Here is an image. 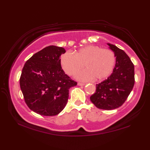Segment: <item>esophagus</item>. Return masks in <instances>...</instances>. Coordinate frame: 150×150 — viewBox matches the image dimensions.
Listing matches in <instances>:
<instances>
[{
    "label": "esophagus",
    "instance_id": "esophagus-1",
    "mask_svg": "<svg viewBox=\"0 0 150 150\" xmlns=\"http://www.w3.org/2000/svg\"><path fill=\"white\" fill-rule=\"evenodd\" d=\"M77 85H79V86H83V85H85V83L79 82V83H77Z\"/></svg>",
    "mask_w": 150,
    "mask_h": 150
}]
</instances>
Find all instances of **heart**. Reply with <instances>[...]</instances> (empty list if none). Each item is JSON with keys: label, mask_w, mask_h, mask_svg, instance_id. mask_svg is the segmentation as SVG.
<instances>
[{"label": "heart", "mask_w": 150, "mask_h": 150, "mask_svg": "<svg viewBox=\"0 0 150 150\" xmlns=\"http://www.w3.org/2000/svg\"><path fill=\"white\" fill-rule=\"evenodd\" d=\"M116 62L115 54L109 49L97 45H88L81 48L74 55L66 52L61 57V65L67 75L73 76L83 68L86 69L77 75L78 79L88 81L93 79L103 80L112 71Z\"/></svg>", "instance_id": "b5f03b06"}]
</instances>
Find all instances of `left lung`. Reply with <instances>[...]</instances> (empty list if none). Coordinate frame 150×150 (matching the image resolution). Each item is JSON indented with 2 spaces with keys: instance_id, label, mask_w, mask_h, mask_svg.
Listing matches in <instances>:
<instances>
[{
  "instance_id": "obj_1",
  "label": "left lung",
  "mask_w": 150,
  "mask_h": 150,
  "mask_svg": "<svg viewBox=\"0 0 150 150\" xmlns=\"http://www.w3.org/2000/svg\"><path fill=\"white\" fill-rule=\"evenodd\" d=\"M116 57L112 73L103 82L96 85V92L90 99L96 107L112 110L123 105L134 87V65L122 50L107 44Z\"/></svg>"
}]
</instances>
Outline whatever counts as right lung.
Returning a JSON list of instances; mask_svg holds the SVG:
<instances>
[{
  "label": "right lung",
  "instance_id": "obj_1",
  "mask_svg": "<svg viewBox=\"0 0 150 150\" xmlns=\"http://www.w3.org/2000/svg\"><path fill=\"white\" fill-rule=\"evenodd\" d=\"M63 47L50 45L27 61L20 78V88L30 110L43 116H55L63 110L69 89L77 82L66 75L61 66Z\"/></svg>",
  "mask_w": 150,
  "mask_h": 150
}]
</instances>
